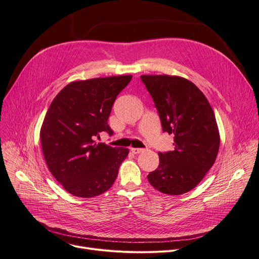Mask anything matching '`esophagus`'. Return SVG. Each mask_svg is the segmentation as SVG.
<instances>
[{
  "label": "esophagus",
  "instance_id": "1",
  "mask_svg": "<svg viewBox=\"0 0 259 259\" xmlns=\"http://www.w3.org/2000/svg\"><path fill=\"white\" fill-rule=\"evenodd\" d=\"M131 151L134 154H139V153L144 152V149H142V148H131Z\"/></svg>",
  "mask_w": 259,
  "mask_h": 259
}]
</instances>
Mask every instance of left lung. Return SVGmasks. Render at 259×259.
<instances>
[{
	"label": "left lung",
	"instance_id": "8db88e82",
	"mask_svg": "<svg viewBox=\"0 0 259 259\" xmlns=\"http://www.w3.org/2000/svg\"><path fill=\"white\" fill-rule=\"evenodd\" d=\"M141 78L157 108L162 130L174 137V150L158 152V168L148 174V182L161 193H187L205 178L220 150L213 109L205 94L185 77L144 74Z\"/></svg>",
	"mask_w": 259,
	"mask_h": 259
}]
</instances>
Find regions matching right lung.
Wrapping results in <instances>:
<instances>
[{
	"mask_svg": "<svg viewBox=\"0 0 259 259\" xmlns=\"http://www.w3.org/2000/svg\"><path fill=\"white\" fill-rule=\"evenodd\" d=\"M132 75L71 81L49 106L40 127V144L47 167L67 192L98 196L111 188L128 148H112L94 139L112 133L108 125L117 94Z\"/></svg>",
	"mask_w": 259,
	"mask_h": 259,
	"instance_id": "add662e5",
	"label": "right lung"
}]
</instances>
